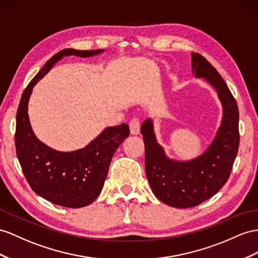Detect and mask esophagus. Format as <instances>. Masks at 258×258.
<instances>
[{"label": "esophagus", "instance_id": "1", "mask_svg": "<svg viewBox=\"0 0 258 258\" xmlns=\"http://www.w3.org/2000/svg\"><path fill=\"white\" fill-rule=\"evenodd\" d=\"M130 125V130H131V134L133 135H137L140 133V130H141V121L138 117H133L128 123Z\"/></svg>", "mask_w": 258, "mask_h": 258}]
</instances>
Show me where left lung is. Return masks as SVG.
Returning <instances> with one entry per match:
<instances>
[{"label":"left lung","instance_id":"obj_1","mask_svg":"<svg viewBox=\"0 0 258 258\" xmlns=\"http://www.w3.org/2000/svg\"><path fill=\"white\" fill-rule=\"evenodd\" d=\"M192 68L196 77L205 78L217 90L223 107L221 125L207 150L190 161L170 160L156 141L150 118L141 131L150 187L158 200L177 208L195 207L226 184L240 144L239 109L226 82L200 53H192Z\"/></svg>","mask_w":258,"mask_h":258}]
</instances>
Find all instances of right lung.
<instances>
[{
  "mask_svg": "<svg viewBox=\"0 0 258 258\" xmlns=\"http://www.w3.org/2000/svg\"><path fill=\"white\" fill-rule=\"evenodd\" d=\"M103 50L64 49L43 65L24 90L16 115L15 146L18 161L36 194L58 206L79 208L94 202L100 194L110 162L118 145L130 135L127 124L105 128L88 146L72 153L49 148L35 136L28 117L32 87L63 56L89 57Z\"/></svg>",
  "mask_w": 258,
  "mask_h": 258,
  "instance_id": "right-lung-1",
  "label": "right lung"
}]
</instances>
